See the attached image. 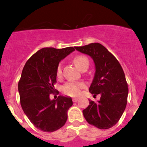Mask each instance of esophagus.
Returning <instances> with one entry per match:
<instances>
[{
    "instance_id": "34e87169",
    "label": "esophagus",
    "mask_w": 147,
    "mask_h": 147,
    "mask_svg": "<svg viewBox=\"0 0 147 147\" xmlns=\"http://www.w3.org/2000/svg\"><path fill=\"white\" fill-rule=\"evenodd\" d=\"M78 100H79V99H78V98H72V101H73V102H78Z\"/></svg>"
}]
</instances>
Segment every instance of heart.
<instances>
[{"mask_svg":"<svg viewBox=\"0 0 147 147\" xmlns=\"http://www.w3.org/2000/svg\"><path fill=\"white\" fill-rule=\"evenodd\" d=\"M74 62L76 66L80 69L81 71L84 69H88L89 66V60L88 57L84 55H78L75 57L74 59ZM57 76H62V66L59 65L57 69ZM85 85L83 82H68L63 85L62 88V92L64 94L69 96H78L80 94V90L85 88Z\"/></svg>","mask_w":147,"mask_h":147,"instance_id":"b5f03b06","label":"heart"}]
</instances>
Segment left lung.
Segmentation results:
<instances>
[{
	"instance_id": "obj_1",
	"label": "left lung",
	"mask_w": 147,
	"mask_h": 147,
	"mask_svg": "<svg viewBox=\"0 0 147 147\" xmlns=\"http://www.w3.org/2000/svg\"><path fill=\"white\" fill-rule=\"evenodd\" d=\"M75 48L93 59L95 72L89 91L94 95H100L97 102L89 99L90 105L82 111L84 117L98 129H110L118 123L127 104L129 88L123 69L117 59L100 44Z\"/></svg>"
}]
</instances>
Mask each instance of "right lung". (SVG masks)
Here are the masks:
<instances>
[{
	"mask_svg": "<svg viewBox=\"0 0 147 147\" xmlns=\"http://www.w3.org/2000/svg\"><path fill=\"white\" fill-rule=\"evenodd\" d=\"M73 51L71 47L42 48L28 59L22 70L18 85L21 105L30 121L42 131H55L67 121L73 104L71 97L59 95L51 100L49 95L56 92L54 85L59 62Z\"/></svg>",
	"mask_w": 147,
	"mask_h": 147,
	"instance_id": "1",
	"label": "right lung"
}]
</instances>
